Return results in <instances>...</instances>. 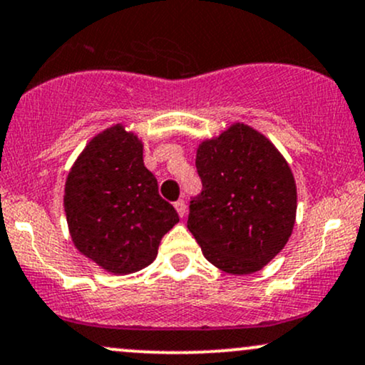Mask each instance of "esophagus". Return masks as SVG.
I'll use <instances>...</instances> for the list:
<instances>
[{
  "label": "esophagus",
  "mask_w": 365,
  "mask_h": 365,
  "mask_svg": "<svg viewBox=\"0 0 365 365\" xmlns=\"http://www.w3.org/2000/svg\"><path fill=\"white\" fill-rule=\"evenodd\" d=\"M175 209H177V212H178V216H185V212H187V204H185V200L183 199H180V200H177V202H175Z\"/></svg>",
  "instance_id": "34e87169"
}]
</instances>
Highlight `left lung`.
<instances>
[{
    "mask_svg": "<svg viewBox=\"0 0 365 365\" xmlns=\"http://www.w3.org/2000/svg\"><path fill=\"white\" fill-rule=\"evenodd\" d=\"M202 190L187 226L204 257L232 274L262 269L292 235L297 188L290 166L262 133L235 123L199 145Z\"/></svg>",
    "mask_w": 365,
    "mask_h": 365,
    "instance_id": "8db88e82",
    "label": "left lung"
}]
</instances>
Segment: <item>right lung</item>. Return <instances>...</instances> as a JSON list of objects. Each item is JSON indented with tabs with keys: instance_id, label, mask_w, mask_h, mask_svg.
I'll return each mask as SVG.
<instances>
[{
	"instance_id": "add662e5",
	"label": "right lung",
	"mask_w": 365,
	"mask_h": 365,
	"mask_svg": "<svg viewBox=\"0 0 365 365\" xmlns=\"http://www.w3.org/2000/svg\"><path fill=\"white\" fill-rule=\"evenodd\" d=\"M65 212L75 247L103 269L128 274L156 259L178 215L144 166L142 144L121 125L94 137L65 185Z\"/></svg>"
}]
</instances>
